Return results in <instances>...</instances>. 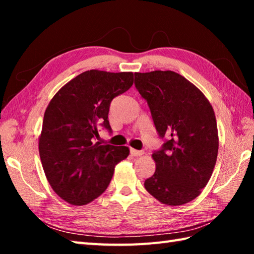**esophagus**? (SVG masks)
<instances>
[{"instance_id":"1","label":"esophagus","mask_w":254,"mask_h":254,"mask_svg":"<svg viewBox=\"0 0 254 254\" xmlns=\"http://www.w3.org/2000/svg\"><path fill=\"white\" fill-rule=\"evenodd\" d=\"M130 152H131V155L134 156V157H138V156H142L144 154V152H142V150H137L134 148H131Z\"/></svg>"}]
</instances>
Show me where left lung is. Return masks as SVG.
<instances>
[{
  "instance_id": "8db88e82",
  "label": "left lung",
  "mask_w": 254,
  "mask_h": 254,
  "mask_svg": "<svg viewBox=\"0 0 254 254\" xmlns=\"http://www.w3.org/2000/svg\"><path fill=\"white\" fill-rule=\"evenodd\" d=\"M135 87L147 100L163 148L152 157L147 192L160 203L179 206L197 197L213 174L218 154L212 105L195 85L172 71L135 73Z\"/></svg>"
}]
</instances>
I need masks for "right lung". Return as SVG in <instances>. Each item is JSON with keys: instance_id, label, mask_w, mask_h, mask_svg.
<instances>
[{"instance_id": "add662e5", "label": "right lung", "mask_w": 254, "mask_h": 254, "mask_svg": "<svg viewBox=\"0 0 254 254\" xmlns=\"http://www.w3.org/2000/svg\"><path fill=\"white\" fill-rule=\"evenodd\" d=\"M132 72L90 69L59 89L48 105L39 155L48 182L67 203L82 206L101 195L116 166L130 149L93 143L101 126L111 131L108 113L115 97L133 85Z\"/></svg>"}]
</instances>
